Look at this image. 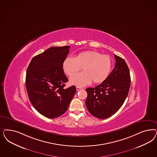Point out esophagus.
I'll return each instance as SVG.
<instances>
[{"instance_id": "obj_1", "label": "esophagus", "mask_w": 157, "mask_h": 157, "mask_svg": "<svg viewBox=\"0 0 157 157\" xmlns=\"http://www.w3.org/2000/svg\"><path fill=\"white\" fill-rule=\"evenodd\" d=\"M81 90H82V88H80V87H79V86H77V87H76V90H77V91H80Z\"/></svg>"}]
</instances>
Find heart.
Instances as JSON below:
<instances>
[{
    "label": "heart",
    "instance_id": "b5f03b06",
    "mask_svg": "<svg viewBox=\"0 0 157 157\" xmlns=\"http://www.w3.org/2000/svg\"><path fill=\"white\" fill-rule=\"evenodd\" d=\"M111 67L110 56L95 51L82 52L75 58L68 56L63 62V71L68 76H72L83 67L84 71L73 75L70 79L72 84L78 86H86L92 81L102 82L109 75Z\"/></svg>",
    "mask_w": 157,
    "mask_h": 157
}]
</instances>
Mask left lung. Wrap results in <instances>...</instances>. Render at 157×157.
Segmentation results:
<instances>
[{
    "label": "left lung",
    "instance_id": "left-lung-1",
    "mask_svg": "<svg viewBox=\"0 0 157 157\" xmlns=\"http://www.w3.org/2000/svg\"><path fill=\"white\" fill-rule=\"evenodd\" d=\"M114 69L101 84L86 88V108L92 116L105 119L114 114L125 101L131 86V77L127 63L114 55Z\"/></svg>",
    "mask_w": 157,
    "mask_h": 157
}]
</instances>
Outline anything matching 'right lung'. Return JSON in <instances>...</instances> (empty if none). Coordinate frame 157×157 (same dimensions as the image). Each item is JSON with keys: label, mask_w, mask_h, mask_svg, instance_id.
Listing matches in <instances>:
<instances>
[{"label": "right lung", "mask_w": 157, "mask_h": 157, "mask_svg": "<svg viewBox=\"0 0 157 157\" xmlns=\"http://www.w3.org/2000/svg\"><path fill=\"white\" fill-rule=\"evenodd\" d=\"M69 48L50 47L34 56L26 71V88L30 102L40 114L48 118L63 114L76 93L74 86L65 88L68 79L63 62Z\"/></svg>", "instance_id": "add662e5"}]
</instances>
